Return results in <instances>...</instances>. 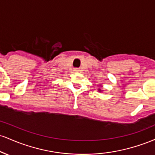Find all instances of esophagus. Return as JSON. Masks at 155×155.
Wrapping results in <instances>:
<instances>
[{"mask_svg":"<svg viewBox=\"0 0 155 155\" xmlns=\"http://www.w3.org/2000/svg\"><path fill=\"white\" fill-rule=\"evenodd\" d=\"M74 71H75V72H79V70L78 68H75V69H74Z\"/></svg>","mask_w":155,"mask_h":155,"instance_id":"1","label":"esophagus"}]
</instances>
